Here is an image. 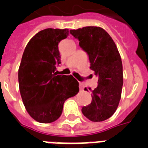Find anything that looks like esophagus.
Here are the masks:
<instances>
[{"instance_id": "1", "label": "esophagus", "mask_w": 148, "mask_h": 148, "mask_svg": "<svg viewBox=\"0 0 148 148\" xmlns=\"http://www.w3.org/2000/svg\"><path fill=\"white\" fill-rule=\"evenodd\" d=\"M80 90H84V85H83V84H81V83L80 84Z\"/></svg>"}]
</instances>
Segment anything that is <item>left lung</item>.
<instances>
[{
	"mask_svg": "<svg viewBox=\"0 0 148 148\" xmlns=\"http://www.w3.org/2000/svg\"><path fill=\"white\" fill-rule=\"evenodd\" d=\"M79 45L88 55L91 70L98 77L92 92V102L82 108L84 116L92 122H102L116 112L123 85L122 63L117 47L107 32L97 26L71 29ZM84 90H87L85 88Z\"/></svg>",
	"mask_w": 148,
	"mask_h": 148,
	"instance_id": "8db88e82",
	"label": "left lung"
}]
</instances>
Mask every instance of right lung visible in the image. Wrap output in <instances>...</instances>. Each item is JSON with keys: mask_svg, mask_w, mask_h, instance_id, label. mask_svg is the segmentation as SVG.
Listing matches in <instances>:
<instances>
[{"mask_svg": "<svg viewBox=\"0 0 148 148\" xmlns=\"http://www.w3.org/2000/svg\"><path fill=\"white\" fill-rule=\"evenodd\" d=\"M68 29H45L26 45L18 71L23 102L29 116L41 123H51L61 116L64 103L79 92L72 75H56L61 63L58 44Z\"/></svg>", "mask_w": 148, "mask_h": 148, "instance_id": "1", "label": "right lung"}]
</instances>
